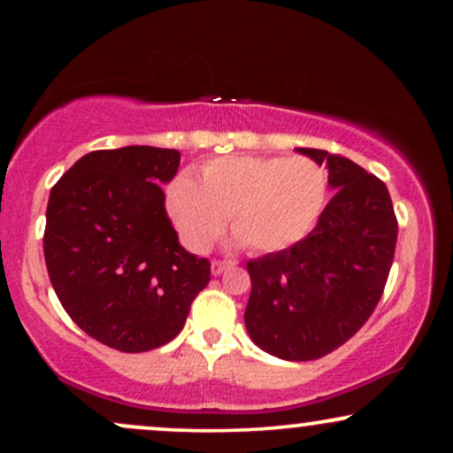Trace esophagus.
I'll use <instances>...</instances> for the list:
<instances>
[{
	"instance_id": "esophagus-1",
	"label": "esophagus",
	"mask_w": 453,
	"mask_h": 453,
	"mask_svg": "<svg viewBox=\"0 0 453 453\" xmlns=\"http://www.w3.org/2000/svg\"><path fill=\"white\" fill-rule=\"evenodd\" d=\"M231 265H233L231 259H214V262H212V274L220 276L222 272H225L226 268H231Z\"/></svg>"
}]
</instances>
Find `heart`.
<instances>
[{
	"label": "heart",
	"mask_w": 453,
	"mask_h": 453,
	"mask_svg": "<svg viewBox=\"0 0 453 453\" xmlns=\"http://www.w3.org/2000/svg\"><path fill=\"white\" fill-rule=\"evenodd\" d=\"M327 173L307 157H220L200 166L197 181L179 173L166 188V210L191 251H206L231 231L253 253L287 250L318 220Z\"/></svg>",
	"instance_id": "obj_1"
}]
</instances>
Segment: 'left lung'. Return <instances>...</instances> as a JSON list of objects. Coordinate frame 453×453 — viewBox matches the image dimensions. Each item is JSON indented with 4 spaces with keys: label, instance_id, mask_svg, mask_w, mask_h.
I'll list each match as a JSON object with an SVG mask.
<instances>
[{
    "label": "left lung",
    "instance_id": "1",
    "mask_svg": "<svg viewBox=\"0 0 453 453\" xmlns=\"http://www.w3.org/2000/svg\"><path fill=\"white\" fill-rule=\"evenodd\" d=\"M327 165L336 194L305 239L250 259L245 326L253 342L284 361L336 350L375 311L394 262L398 220L386 183L318 148H296Z\"/></svg>",
    "mask_w": 453,
    "mask_h": 453
}]
</instances>
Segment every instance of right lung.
Here are the masks:
<instances>
[{
  "label": "right lung",
  "mask_w": 453,
  "mask_h": 453,
  "mask_svg": "<svg viewBox=\"0 0 453 453\" xmlns=\"http://www.w3.org/2000/svg\"><path fill=\"white\" fill-rule=\"evenodd\" d=\"M179 163L171 148L95 150L49 196V280L76 326L109 349L146 352L171 342L210 282L208 259L179 245L158 185Z\"/></svg>",
  "instance_id": "1"
}]
</instances>
